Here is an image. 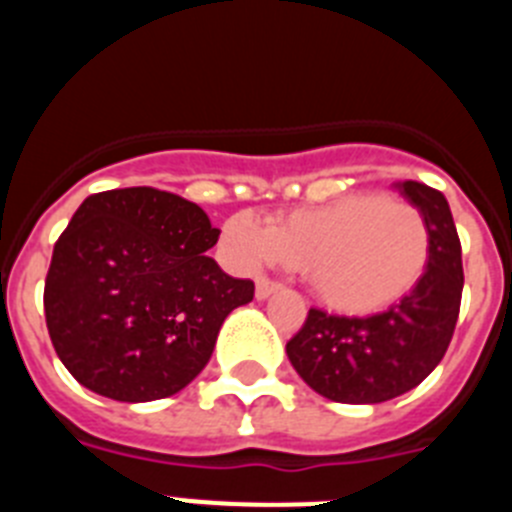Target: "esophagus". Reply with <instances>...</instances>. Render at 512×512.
Wrapping results in <instances>:
<instances>
[{
    "label": "esophagus",
    "instance_id": "34e87169",
    "mask_svg": "<svg viewBox=\"0 0 512 512\" xmlns=\"http://www.w3.org/2000/svg\"><path fill=\"white\" fill-rule=\"evenodd\" d=\"M277 289H279V284L271 282V279H266V277L256 279V300H266V297L274 295Z\"/></svg>",
    "mask_w": 512,
    "mask_h": 512
}]
</instances>
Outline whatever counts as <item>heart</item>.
Instances as JSON below:
<instances>
[{
	"label": "heart",
	"instance_id": "obj_1",
	"mask_svg": "<svg viewBox=\"0 0 512 512\" xmlns=\"http://www.w3.org/2000/svg\"><path fill=\"white\" fill-rule=\"evenodd\" d=\"M220 246L241 269L289 264L312 295L343 315H372L397 305L431 266V225L408 200L356 192L300 207L261 225L251 215L225 220Z\"/></svg>",
	"mask_w": 512,
	"mask_h": 512
}]
</instances>
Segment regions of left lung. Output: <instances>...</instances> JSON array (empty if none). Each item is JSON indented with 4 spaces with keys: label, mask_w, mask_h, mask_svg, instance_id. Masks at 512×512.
Segmentation results:
<instances>
[{
    "label": "left lung",
    "mask_w": 512,
    "mask_h": 512,
    "mask_svg": "<svg viewBox=\"0 0 512 512\" xmlns=\"http://www.w3.org/2000/svg\"><path fill=\"white\" fill-rule=\"evenodd\" d=\"M431 225L433 253L423 282L390 310L369 318L312 307L287 343V356L318 395L346 405H377L418 387L443 359L459 318L464 269L449 202L420 182L397 184Z\"/></svg>",
    "instance_id": "obj_1"
}]
</instances>
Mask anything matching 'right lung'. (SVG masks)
<instances>
[{
    "label": "right lung",
    "instance_id": "right-lung-1",
    "mask_svg": "<svg viewBox=\"0 0 512 512\" xmlns=\"http://www.w3.org/2000/svg\"><path fill=\"white\" fill-rule=\"evenodd\" d=\"M217 235L200 205L153 187L81 202L43 292L53 348L76 382L117 402H151L205 369L223 320L253 300L251 279L205 256Z\"/></svg>",
    "mask_w": 512,
    "mask_h": 512
}]
</instances>
